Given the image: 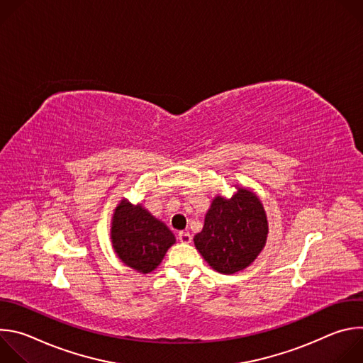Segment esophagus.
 Listing matches in <instances>:
<instances>
[{"mask_svg": "<svg viewBox=\"0 0 363 363\" xmlns=\"http://www.w3.org/2000/svg\"><path fill=\"white\" fill-rule=\"evenodd\" d=\"M178 238H179V241H181V242H185V244H188V242H191V240H192V235H191L188 231H181V233L178 234Z\"/></svg>", "mask_w": 363, "mask_h": 363, "instance_id": "obj_1", "label": "esophagus"}]
</instances>
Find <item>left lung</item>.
Wrapping results in <instances>:
<instances>
[{"label": "left lung", "instance_id": "obj_1", "mask_svg": "<svg viewBox=\"0 0 363 363\" xmlns=\"http://www.w3.org/2000/svg\"><path fill=\"white\" fill-rule=\"evenodd\" d=\"M267 234L269 223L262 201L250 189L237 186L231 198L218 195L213 199L194 244L214 270L234 274L255 260L266 245Z\"/></svg>", "mask_w": 363, "mask_h": 363}]
</instances>
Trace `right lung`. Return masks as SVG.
<instances>
[{
    "mask_svg": "<svg viewBox=\"0 0 363 363\" xmlns=\"http://www.w3.org/2000/svg\"><path fill=\"white\" fill-rule=\"evenodd\" d=\"M111 238L121 260L143 274L157 269L175 244V235L162 221L128 199H122L113 213Z\"/></svg>",
    "mask_w": 363,
    "mask_h": 363,
    "instance_id": "add662e5",
    "label": "right lung"
}]
</instances>
